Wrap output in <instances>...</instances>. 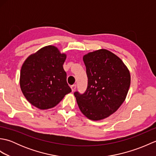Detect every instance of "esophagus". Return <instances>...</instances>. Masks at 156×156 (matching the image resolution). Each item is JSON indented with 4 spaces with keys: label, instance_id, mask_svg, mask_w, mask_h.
Masks as SVG:
<instances>
[{
    "label": "esophagus",
    "instance_id": "1",
    "mask_svg": "<svg viewBox=\"0 0 156 156\" xmlns=\"http://www.w3.org/2000/svg\"><path fill=\"white\" fill-rule=\"evenodd\" d=\"M76 88V84H73V85L71 86V89H72V92L75 91Z\"/></svg>",
    "mask_w": 156,
    "mask_h": 156
}]
</instances>
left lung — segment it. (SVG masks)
I'll return each mask as SVG.
<instances>
[{
  "mask_svg": "<svg viewBox=\"0 0 156 156\" xmlns=\"http://www.w3.org/2000/svg\"><path fill=\"white\" fill-rule=\"evenodd\" d=\"M88 87L84 94L74 92L80 111L88 119L100 121L113 114L125 100L131 84L130 72L117 55L107 49L83 56Z\"/></svg>",
  "mask_w": 156,
  "mask_h": 156,
  "instance_id": "obj_1",
  "label": "left lung"
}]
</instances>
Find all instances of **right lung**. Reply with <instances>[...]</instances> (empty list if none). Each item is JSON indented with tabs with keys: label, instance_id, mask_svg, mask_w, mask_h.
<instances>
[{
	"label": "right lung",
	"instance_id": "add662e5",
	"mask_svg": "<svg viewBox=\"0 0 156 156\" xmlns=\"http://www.w3.org/2000/svg\"><path fill=\"white\" fill-rule=\"evenodd\" d=\"M66 54L54 45L41 48L25 59L20 72V87L26 99L41 110L54 107L72 91L63 64Z\"/></svg>",
	"mask_w": 156,
	"mask_h": 156
}]
</instances>
